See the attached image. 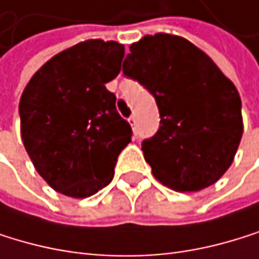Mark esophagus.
Segmentation results:
<instances>
[{
	"instance_id": "34e87169",
	"label": "esophagus",
	"mask_w": 259,
	"mask_h": 259,
	"mask_svg": "<svg viewBox=\"0 0 259 259\" xmlns=\"http://www.w3.org/2000/svg\"><path fill=\"white\" fill-rule=\"evenodd\" d=\"M128 122H130L131 125H134V123H136V117H134V115H131V117L128 118Z\"/></svg>"
}]
</instances>
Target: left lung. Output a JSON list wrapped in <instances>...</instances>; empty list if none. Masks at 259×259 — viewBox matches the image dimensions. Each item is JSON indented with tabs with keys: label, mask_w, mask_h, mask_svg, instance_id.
<instances>
[{
	"label": "left lung",
	"mask_w": 259,
	"mask_h": 259,
	"mask_svg": "<svg viewBox=\"0 0 259 259\" xmlns=\"http://www.w3.org/2000/svg\"><path fill=\"white\" fill-rule=\"evenodd\" d=\"M123 75L155 97L159 130L142 142L155 178L195 192L231 165L242 137L241 97L208 54L172 34L145 35L130 47Z\"/></svg>",
	"instance_id": "8db88e82"
}]
</instances>
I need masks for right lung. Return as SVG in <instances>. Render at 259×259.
Listing matches in <instances>:
<instances>
[{
	"instance_id": "1",
	"label": "right lung",
	"mask_w": 259,
	"mask_h": 259,
	"mask_svg": "<svg viewBox=\"0 0 259 259\" xmlns=\"http://www.w3.org/2000/svg\"><path fill=\"white\" fill-rule=\"evenodd\" d=\"M125 47L85 40L56 54L31 78L20 98L21 139L54 191L85 198L108 186L131 126L106 84L120 73Z\"/></svg>"
}]
</instances>
